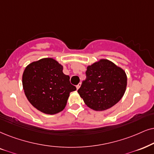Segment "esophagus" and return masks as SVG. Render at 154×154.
<instances>
[{"label": "esophagus", "instance_id": "34e87169", "mask_svg": "<svg viewBox=\"0 0 154 154\" xmlns=\"http://www.w3.org/2000/svg\"><path fill=\"white\" fill-rule=\"evenodd\" d=\"M80 86H81V83H79L78 85H77V86H76V88H77V89H78L79 87H80Z\"/></svg>", "mask_w": 154, "mask_h": 154}]
</instances>
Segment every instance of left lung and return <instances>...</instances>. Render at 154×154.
<instances>
[{
    "mask_svg": "<svg viewBox=\"0 0 154 154\" xmlns=\"http://www.w3.org/2000/svg\"><path fill=\"white\" fill-rule=\"evenodd\" d=\"M126 85L124 69L109 60L102 59L87 67L86 79L77 92L88 107L104 111L119 102Z\"/></svg>",
    "mask_w": 154,
    "mask_h": 154,
    "instance_id": "obj_1",
    "label": "left lung"
}]
</instances>
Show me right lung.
<instances>
[{
	"mask_svg": "<svg viewBox=\"0 0 154 154\" xmlns=\"http://www.w3.org/2000/svg\"><path fill=\"white\" fill-rule=\"evenodd\" d=\"M63 67L52 58H43L29 64L23 74V87L28 100L47 114L65 109L69 93L75 91Z\"/></svg>",
	"mask_w": 154,
	"mask_h": 154,
	"instance_id": "right-lung-1",
	"label": "right lung"
}]
</instances>
